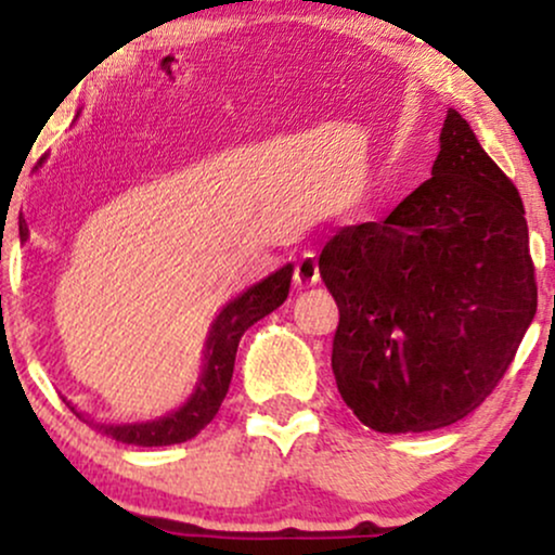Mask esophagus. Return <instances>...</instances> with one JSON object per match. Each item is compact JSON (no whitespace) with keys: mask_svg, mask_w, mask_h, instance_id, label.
<instances>
[{"mask_svg":"<svg viewBox=\"0 0 555 555\" xmlns=\"http://www.w3.org/2000/svg\"><path fill=\"white\" fill-rule=\"evenodd\" d=\"M318 282H321V269H318L315 253H302L295 260V284L299 289H305V286H313Z\"/></svg>","mask_w":555,"mask_h":555,"instance_id":"esophagus-1","label":"esophagus"}]
</instances>
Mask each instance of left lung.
Instances as JSON below:
<instances>
[{"label": "left lung", "instance_id": "8db88e82", "mask_svg": "<svg viewBox=\"0 0 555 555\" xmlns=\"http://www.w3.org/2000/svg\"><path fill=\"white\" fill-rule=\"evenodd\" d=\"M339 305L336 386L378 433H425L490 397L538 310L519 190L449 109L433 177L318 258Z\"/></svg>", "mask_w": 555, "mask_h": 555}]
</instances>
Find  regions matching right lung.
<instances>
[{
    "label": "right lung",
    "mask_w": 555,
    "mask_h": 555,
    "mask_svg": "<svg viewBox=\"0 0 555 555\" xmlns=\"http://www.w3.org/2000/svg\"><path fill=\"white\" fill-rule=\"evenodd\" d=\"M21 237H28V229L25 227H21ZM289 282L292 263H286L284 269L266 276L263 282L253 284L250 289L242 292L240 297H234L232 302L216 315L214 326L208 331L206 352H203L206 354V362H203L201 380H197L193 397L184 401L180 410L169 412V415L158 420H151V423L109 425L95 423L93 417L82 415V412L75 410L69 401L67 406L82 420V423H88L91 428L99 430L101 436H109L119 443L171 446L190 441V438H195L197 433L211 423L216 412H219L221 401L227 397L242 334H245L253 323H258L260 318L273 313V310L284 302L286 295H289Z\"/></svg>",
    "instance_id": "right-lung-1"
}]
</instances>
